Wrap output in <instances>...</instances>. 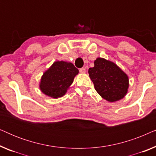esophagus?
Segmentation results:
<instances>
[{
  "mask_svg": "<svg viewBox=\"0 0 156 156\" xmlns=\"http://www.w3.org/2000/svg\"><path fill=\"white\" fill-rule=\"evenodd\" d=\"M80 72L82 74H84L85 72H86V69H85L84 67L81 68V69H80Z\"/></svg>",
  "mask_w": 156,
  "mask_h": 156,
  "instance_id": "obj_1",
  "label": "esophagus"
}]
</instances>
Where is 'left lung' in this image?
Listing matches in <instances>:
<instances>
[{"label":"left lung","instance_id":"obj_1","mask_svg":"<svg viewBox=\"0 0 156 156\" xmlns=\"http://www.w3.org/2000/svg\"><path fill=\"white\" fill-rule=\"evenodd\" d=\"M88 72L97 93L109 102L122 99L129 87L127 74L114 62L104 58L98 57Z\"/></svg>","mask_w":156,"mask_h":156}]
</instances>
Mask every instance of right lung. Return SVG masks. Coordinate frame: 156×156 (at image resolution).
Listing matches in <instances>:
<instances>
[{"label":"right lung","mask_w":156,"mask_h":156,"mask_svg":"<svg viewBox=\"0 0 156 156\" xmlns=\"http://www.w3.org/2000/svg\"><path fill=\"white\" fill-rule=\"evenodd\" d=\"M79 73L71 62L56 61L42 74L40 89L44 94L54 99L62 97L67 92Z\"/></svg>","instance_id":"1"}]
</instances>
